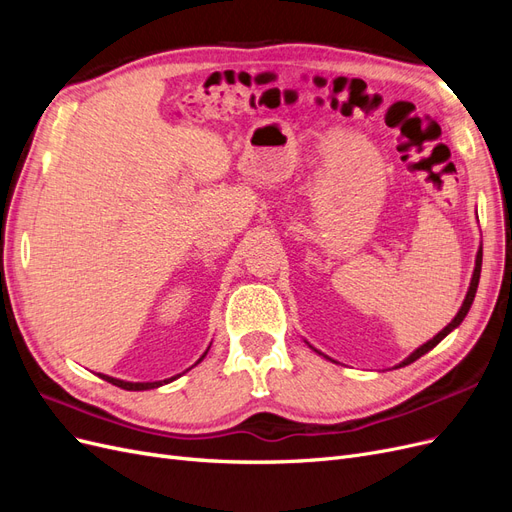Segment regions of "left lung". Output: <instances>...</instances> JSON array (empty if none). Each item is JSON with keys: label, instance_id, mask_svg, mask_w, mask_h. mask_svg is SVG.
Returning a JSON list of instances; mask_svg holds the SVG:
<instances>
[{"label": "left lung", "instance_id": "obj_1", "mask_svg": "<svg viewBox=\"0 0 512 512\" xmlns=\"http://www.w3.org/2000/svg\"><path fill=\"white\" fill-rule=\"evenodd\" d=\"M480 267H483V247H478V252H476V262H474V273H472V280H470V288H468V292H466V299H463V303H461V307H459V312L455 314V318H453L451 322H448L446 327H444V329H442L438 335H433V337L429 339V342H425L423 346H418V348H416V350H414L410 356H406L404 361H401L399 365H395V369H397V367H404V365H410V363H414L416 359H421L423 354H427L431 348H436V346L442 342V339H444L448 333H453V331L459 327V324L463 322V318L468 316L470 307H472V303H474V297H476V288H478V280H480ZM305 344H307L309 348H312L314 352L322 354L320 350H316L312 344H309L307 339H305ZM322 356H324V359H329L327 354H322ZM329 361H333V359H329ZM333 363H335V361H333Z\"/></svg>", "mask_w": 512, "mask_h": 512}]
</instances>
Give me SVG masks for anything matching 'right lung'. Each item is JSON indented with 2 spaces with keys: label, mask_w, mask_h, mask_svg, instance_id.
Masks as SVG:
<instances>
[{
  "label": "right lung",
  "mask_w": 512,
  "mask_h": 512,
  "mask_svg": "<svg viewBox=\"0 0 512 512\" xmlns=\"http://www.w3.org/2000/svg\"><path fill=\"white\" fill-rule=\"evenodd\" d=\"M209 348H211V344H209ZM209 348L203 352V356H200V359H198L192 367H196L200 361L205 359L207 352H209ZM192 367H190V369H192ZM190 369H185V371H190ZM185 371H183V374H185ZM183 374H177V376H173V378H166V380H156V382H128V380H119V378L106 376V374H98V376H100L102 380H106V382H111V384L119 386V389H123V391H149V389H158V386H164V384H168V382H173V380L181 378Z\"/></svg>",
  "instance_id": "add662e5"
}]
</instances>
